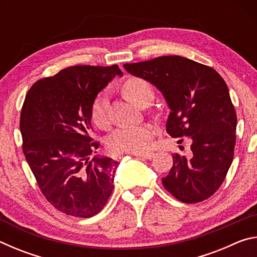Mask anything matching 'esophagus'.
Here are the masks:
<instances>
[{"mask_svg":"<svg viewBox=\"0 0 257 257\" xmlns=\"http://www.w3.org/2000/svg\"><path fill=\"white\" fill-rule=\"evenodd\" d=\"M133 155L134 156H137V158H143V159H146V160H151L154 156V153H152V152H145V153H135Z\"/></svg>","mask_w":257,"mask_h":257,"instance_id":"obj_1","label":"esophagus"}]
</instances>
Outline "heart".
Masks as SVG:
<instances>
[{
	"label": "heart",
	"mask_w": 257,
	"mask_h": 257,
	"mask_svg": "<svg viewBox=\"0 0 257 257\" xmlns=\"http://www.w3.org/2000/svg\"><path fill=\"white\" fill-rule=\"evenodd\" d=\"M123 92L130 101L142 106L147 99L153 98L154 93L149 82L141 78H130L123 85ZM107 93L102 92L95 98L92 106V120L98 127L107 125L106 113ZM153 128L150 124L130 125L114 130L107 139V147L113 153H139L146 150L147 143L153 137Z\"/></svg>",
	"instance_id": "b5f03b06"
}]
</instances>
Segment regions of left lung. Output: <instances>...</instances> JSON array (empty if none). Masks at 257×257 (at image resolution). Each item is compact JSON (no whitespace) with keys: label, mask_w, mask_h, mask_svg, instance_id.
Masks as SVG:
<instances>
[{"label":"left lung","mask_w":257,"mask_h":257,"mask_svg":"<svg viewBox=\"0 0 257 257\" xmlns=\"http://www.w3.org/2000/svg\"><path fill=\"white\" fill-rule=\"evenodd\" d=\"M123 68L158 88L170 108L167 133L188 137L191 153H175L164 188L184 203L211 197L232 163L237 115L228 86L211 67L179 55L160 56ZM182 142L180 139L179 143Z\"/></svg>","instance_id":"obj_1"}]
</instances>
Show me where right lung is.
Segmentation results:
<instances>
[{
    "label": "right lung",
    "mask_w": 257,
    "mask_h": 257,
    "mask_svg": "<svg viewBox=\"0 0 257 257\" xmlns=\"http://www.w3.org/2000/svg\"><path fill=\"white\" fill-rule=\"evenodd\" d=\"M119 67L73 66L35 82L20 115L25 158L42 193L56 210L77 217L101 212L119 163L92 142V106Z\"/></svg>",
    "instance_id": "add662e5"
}]
</instances>
